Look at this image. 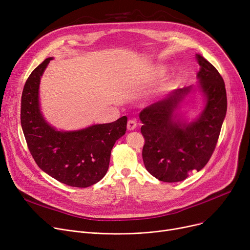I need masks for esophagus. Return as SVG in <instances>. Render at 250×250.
Returning a JSON list of instances; mask_svg holds the SVG:
<instances>
[{"label":"esophagus","instance_id":"1","mask_svg":"<svg viewBox=\"0 0 250 250\" xmlns=\"http://www.w3.org/2000/svg\"><path fill=\"white\" fill-rule=\"evenodd\" d=\"M126 127L128 130H134L136 127H137V123L133 120H129L127 122V125H126Z\"/></svg>","mask_w":250,"mask_h":250}]
</instances>
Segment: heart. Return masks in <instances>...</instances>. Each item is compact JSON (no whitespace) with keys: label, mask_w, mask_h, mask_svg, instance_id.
<instances>
[{"label":"heart","mask_w":250,"mask_h":250,"mask_svg":"<svg viewBox=\"0 0 250 250\" xmlns=\"http://www.w3.org/2000/svg\"><path fill=\"white\" fill-rule=\"evenodd\" d=\"M166 73H167V70L164 67H162V65H157V67H154L151 70L145 82L152 83L157 80H160V79H162L166 75Z\"/></svg>","instance_id":"b5f03b06"}]
</instances>
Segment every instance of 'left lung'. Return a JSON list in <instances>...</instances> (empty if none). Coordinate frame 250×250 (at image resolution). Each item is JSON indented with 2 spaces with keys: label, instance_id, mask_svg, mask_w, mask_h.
I'll list each match as a JSON object with an SVG mask.
<instances>
[{
  "label": "left lung",
  "instance_id": "8db88e82",
  "mask_svg": "<svg viewBox=\"0 0 250 250\" xmlns=\"http://www.w3.org/2000/svg\"><path fill=\"white\" fill-rule=\"evenodd\" d=\"M196 86L204 96L205 107L191 122L177 112L186 97L196 89L193 85L176 89L165 98L144 108L139 117L145 138L143 161L148 172L164 182L185 180L202 170L216 148L227 111L225 83L217 69L203 56Z\"/></svg>",
  "mask_w": 250,
  "mask_h": 250
}]
</instances>
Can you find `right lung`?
Wrapping results in <instances>:
<instances>
[{
    "label": "right lung",
    "mask_w": 250,
    "mask_h": 250,
    "mask_svg": "<svg viewBox=\"0 0 250 250\" xmlns=\"http://www.w3.org/2000/svg\"><path fill=\"white\" fill-rule=\"evenodd\" d=\"M52 58L44 60L28 77L21 98V126L38 167L64 185L88 188L106 174L112 147L126 130V116L109 124L77 130H59L42 115L41 79Z\"/></svg>",
    "instance_id": "1"
}]
</instances>
